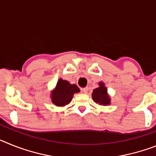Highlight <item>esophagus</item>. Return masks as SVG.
I'll return each mask as SVG.
<instances>
[{
  "label": "esophagus",
  "instance_id": "34e87169",
  "mask_svg": "<svg viewBox=\"0 0 156 156\" xmlns=\"http://www.w3.org/2000/svg\"><path fill=\"white\" fill-rule=\"evenodd\" d=\"M88 90H89V89H88V87H84V88H82V91H83V93H84V94H87Z\"/></svg>",
  "mask_w": 156,
  "mask_h": 156
}]
</instances>
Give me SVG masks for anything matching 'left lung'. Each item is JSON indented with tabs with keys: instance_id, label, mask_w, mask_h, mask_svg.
<instances>
[{
	"instance_id": "8db88e82",
	"label": "left lung",
	"mask_w": 156,
	"mask_h": 156,
	"mask_svg": "<svg viewBox=\"0 0 156 156\" xmlns=\"http://www.w3.org/2000/svg\"><path fill=\"white\" fill-rule=\"evenodd\" d=\"M98 87L94 89L92 92V99L100 105H109L111 104V98L108 94V89L101 81L98 83Z\"/></svg>"
}]
</instances>
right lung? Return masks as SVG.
<instances>
[{"instance_id": "right-lung-1", "label": "right lung", "mask_w": 156, "mask_h": 156, "mask_svg": "<svg viewBox=\"0 0 156 156\" xmlns=\"http://www.w3.org/2000/svg\"><path fill=\"white\" fill-rule=\"evenodd\" d=\"M80 90L76 84H71L69 81L60 78L55 89L51 92V100L55 105L63 107L69 104L74 94L79 93Z\"/></svg>"}]
</instances>
